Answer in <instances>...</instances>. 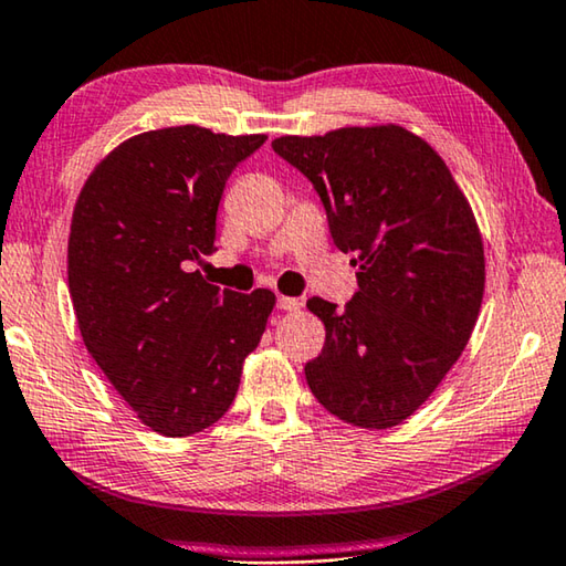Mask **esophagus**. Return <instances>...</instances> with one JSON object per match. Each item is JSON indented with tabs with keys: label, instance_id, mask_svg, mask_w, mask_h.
Listing matches in <instances>:
<instances>
[{
	"label": "esophagus",
	"instance_id": "1",
	"mask_svg": "<svg viewBox=\"0 0 566 566\" xmlns=\"http://www.w3.org/2000/svg\"><path fill=\"white\" fill-rule=\"evenodd\" d=\"M303 303L298 298H291V295H277V308L285 311V313H295L301 311Z\"/></svg>",
	"mask_w": 566,
	"mask_h": 566
}]
</instances>
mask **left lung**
<instances>
[{
  "instance_id": "1",
  "label": "left lung",
  "mask_w": 566,
  "mask_h": 566,
  "mask_svg": "<svg viewBox=\"0 0 566 566\" xmlns=\"http://www.w3.org/2000/svg\"><path fill=\"white\" fill-rule=\"evenodd\" d=\"M273 151L311 181L334 245L359 265V291L342 311L306 303L326 326L306 364L311 392L356 428H395L473 334L485 260L471 205L438 151L395 124L281 136Z\"/></svg>"
}]
</instances>
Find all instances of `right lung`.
<instances>
[{
	"instance_id": "add662e5",
	"label": "right lung",
	"mask_w": 566,
	"mask_h": 566,
	"mask_svg": "<svg viewBox=\"0 0 566 566\" xmlns=\"http://www.w3.org/2000/svg\"><path fill=\"white\" fill-rule=\"evenodd\" d=\"M199 126L116 146L85 181L67 285L85 349L146 428L187 438L230 410L275 293L217 289L192 271L214 253L224 181L265 144Z\"/></svg>"
}]
</instances>
